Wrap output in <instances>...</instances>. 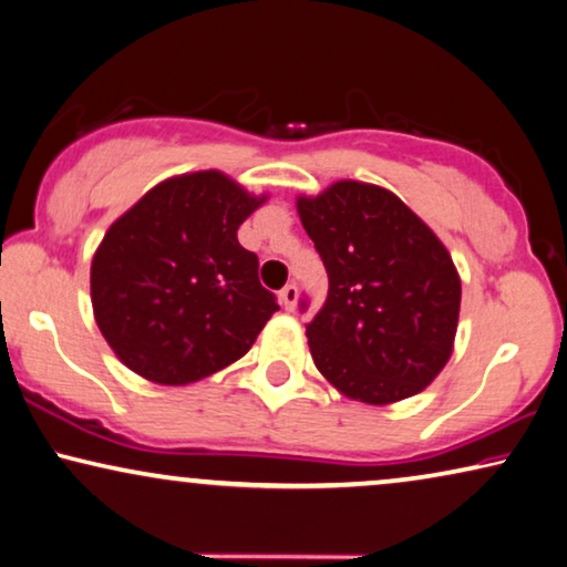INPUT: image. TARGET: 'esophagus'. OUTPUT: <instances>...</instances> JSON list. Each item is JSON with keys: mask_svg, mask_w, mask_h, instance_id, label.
Instances as JSON below:
<instances>
[{"mask_svg": "<svg viewBox=\"0 0 567 567\" xmlns=\"http://www.w3.org/2000/svg\"><path fill=\"white\" fill-rule=\"evenodd\" d=\"M280 300H282L285 310H292L295 302H298V285H292V282L285 285L280 290Z\"/></svg>", "mask_w": 567, "mask_h": 567, "instance_id": "esophagus-1", "label": "esophagus"}]
</instances>
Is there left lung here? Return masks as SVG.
Instances as JSON below:
<instances>
[{
  "mask_svg": "<svg viewBox=\"0 0 567 567\" xmlns=\"http://www.w3.org/2000/svg\"><path fill=\"white\" fill-rule=\"evenodd\" d=\"M298 214L328 272V298L306 326L320 374L369 404L425 390L451 359L461 310L441 239L394 193L357 181L298 198Z\"/></svg>",
  "mask_w": 567,
  "mask_h": 567,
  "instance_id": "1",
  "label": "left lung"
}]
</instances>
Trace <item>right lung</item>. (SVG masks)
<instances>
[{
  "label": "right lung",
  "instance_id": "add662e5",
  "mask_svg": "<svg viewBox=\"0 0 567 567\" xmlns=\"http://www.w3.org/2000/svg\"><path fill=\"white\" fill-rule=\"evenodd\" d=\"M265 203L216 171L159 183L91 261L99 331L134 374L190 384L251 349L277 298L236 231Z\"/></svg>",
  "mask_w": 567,
  "mask_h": 567
}]
</instances>
